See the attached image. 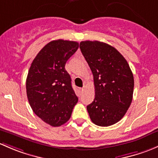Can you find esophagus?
<instances>
[{
	"instance_id": "34e87169",
	"label": "esophagus",
	"mask_w": 158,
	"mask_h": 158,
	"mask_svg": "<svg viewBox=\"0 0 158 158\" xmlns=\"http://www.w3.org/2000/svg\"><path fill=\"white\" fill-rule=\"evenodd\" d=\"M83 91H84V89H83V88H79V92H80V94H82Z\"/></svg>"
}]
</instances>
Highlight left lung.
Masks as SVG:
<instances>
[{
	"label": "left lung",
	"mask_w": 158,
	"mask_h": 158,
	"mask_svg": "<svg viewBox=\"0 0 158 158\" xmlns=\"http://www.w3.org/2000/svg\"><path fill=\"white\" fill-rule=\"evenodd\" d=\"M80 48L94 75L95 98L87 106L91 121L110 126L122 119L131 105L134 77L118 50L99 41H83Z\"/></svg>",
	"instance_id": "8db88e82"
}]
</instances>
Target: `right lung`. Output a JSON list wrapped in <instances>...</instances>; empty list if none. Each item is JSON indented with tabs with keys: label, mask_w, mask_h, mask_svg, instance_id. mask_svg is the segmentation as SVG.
<instances>
[{
	"label": "right lung",
	"mask_w": 158,
	"mask_h": 158,
	"mask_svg": "<svg viewBox=\"0 0 158 158\" xmlns=\"http://www.w3.org/2000/svg\"><path fill=\"white\" fill-rule=\"evenodd\" d=\"M78 47V43L74 41L50 42L37 54L29 70L26 87L31 108L54 127L67 123L78 101L64 68Z\"/></svg>",
	"instance_id": "obj_1"
}]
</instances>
